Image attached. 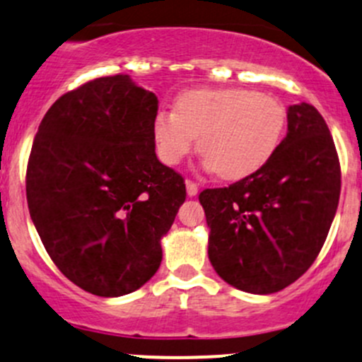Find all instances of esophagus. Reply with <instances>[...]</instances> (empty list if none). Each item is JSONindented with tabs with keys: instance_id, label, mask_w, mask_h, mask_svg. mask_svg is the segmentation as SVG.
Instances as JSON below:
<instances>
[{
	"instance_id": "esophagus-1",
	"label": "esophagus",
	"mask_w": 362,
	"mask_h": 362,
	"mask_svg": "<svg viewBox=\"0 0 362 362\" xmlns=\"http://www.w3.org/2000/svg\"><path fill=\"white\" fill-rule=\"evenodd\" d=\"M185 185H186V193H188V197H195L197 193H199V186H197V182L186 180Z\"/></svg>"
}]
</instances>
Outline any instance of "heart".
<instances>
[{"label": "heart", "mask_w": 362, "mask_h": 362, "mask_svg": "<svg viewBox=\"0 0 362 362\" xmlns=\"http://www.w3.org/2000/svg\"><path fill=\"white\" fill-rule=\"evenodd\" d=\"M286 127L279 100L247 88H199L181 94L174 113L153 118L156 153L177 165L199 137L204 165L221 180L238 181L258 173L274 156Z\"/></svg>", "instance_id": "obj_1"}]
</instances>
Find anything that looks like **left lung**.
I'll use <instances>...</instances> for the list:
<instances>
[{
	"mask_svg": "<svg viewBox=\"0 0 362 362\" xmlns=\"http://www.w3.org/2000/svg\"><path fill=\"white\" fill-rule=\"evenodd\" d=\"M340 162L312 104L288 107V134L258 173L199 195L209 226V259L240 291L288 288L317 258L337 214Z\"/></svg>",
	"mask_w": 362,
	"mask_h": 362,
	"instance_id": "left-lung-1",
	"label": "left lung"
}]
</instances>
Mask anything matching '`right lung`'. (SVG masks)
Instances as JSON below:
<instances>
[{"label": "right lung", "mask_w": 362, "mask_h": 362, "mask_svg": "<svg viewBox=\"0 0 362 362\" xmlns=\"http://www.w3.org/2000/svg\"><path fill=\"white\" fill-rule=\"evenodd\" d=\"M158 99L129 74L95 78L52 104L25 174L29 214L52 262L95 296H124L162 263L186 199L155 153Z\"/></svg>", "instance_id": "obj_1"}]
</instances>
